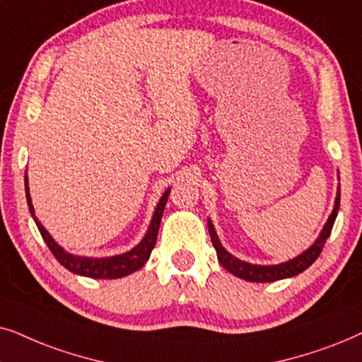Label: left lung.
Segmentation results:
<instances>
[{
	"label": "left lung",
	"mask_w": 362,
	"mask_h": 362,
	"mask_svg": "<svg viewBox=\"0 0 362 362\" xmlns=\"http://www.w3.org/2000/svg\"><path fill=\"white\" fill-rule=\"evenodd\" d=\"M341 187L338 185V192H336V199H334V206H332L331 215L327 216V221L322 226L320 237L315 240V243L311 245L310 248H306L305 252L298 255V257L288 259L285 263H278V264H257V263H248L243 262L237 257H233L230 252H226L223 245L220 243L218 235H216L215 226L211 223V220L209 218V231H210V238L211 243L216 250V258L221 267H223L226 272H230L231 274H235L237 278H242L245 281H255V283H272V281H278V279H285V278H291L296 276L305 272L306 268H310L313 263L316 262V258L320 257V253L322 252V247H325L326 240L329 238L332 225H334L336 216H338V210H339V200H341Z\"/></svg>",
	"instance_id": "left-lung-1"
}]
</instances>
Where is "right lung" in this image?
I'll return each instance as SVG.
<instances>
[{
    "label": "right lung",
    "instance_id": "obj_1",
    "mask_svg": "<svg viewBox=\"0 0 362 362\" xmlns=\"http://www.w3.org/2000/svg\"><path fill=\"white\" fill-rule=\"evenodd\" d=\"M24 187H26V200H28V206H30V214L33 216V220H35L37 230H40L42 240H45L47 247H49L57 262H59L66 269H69L71 273L81 274V276L95 278V279L124 278L127 276V274L141 269L144 264L147 263V259L151 257L152 250L157 243V233H158V226H160L162 214H163V209H165L168 195H170V187H168V189L163 192L160 200H158L146 235H144V238L136 245V247L125 253L114 255V257L93 258V257H79V255H72L69 252H66V250L51 237L49 231L45 228V225L37 220V216L35 214V206H33L31 195H30V185H28V173L24 175Z\"/></svg>",
    "mask_w": 362,
    "mask_h": 362
}]
</instances>
